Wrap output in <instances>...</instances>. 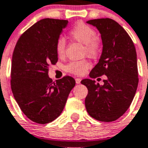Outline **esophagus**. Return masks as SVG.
<instances>
[{
	"mask_svg": "<svg viewBox=\"0 0 148 148\" xmlns=\"http://www.w3.org/2000/svg\"><path fill=\"white\" fill-rule=\"evenodd\" d=\"M75 81H76V83H77V84H80V83H81V81H82V79H81V78H79V77H77V78L75 79Z\"/></svg>",
	"mask_w": 148,
	"mask_h": 148,
	"instance_id": "esophagus-1",
	"label": "esophagus"
}]
</instances>
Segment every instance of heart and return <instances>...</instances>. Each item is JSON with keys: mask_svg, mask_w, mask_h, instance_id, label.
<instances>
[{"mask_svg": "<svg viewBox=\"0 0 148 148\" xmlns=\"http://www.w3.org/2000/svg\"><path fill=\"white\" fill-rule=\"evenodd\" d=\"M70 37L73 40L85 45L84 56H88L92 58L96 57L101 50V41L97 36L95 29L83 23L76 24L69 32ZM66 40L60 37L56 40L55 49L59 57H63L65 55ZM90 67V63L87 60L79 61H71L65 66V71L75 75H83Z\"/></svg>", "mask_w": 148, "mask_h": 148, "instance_id": "heart-1", "label": "heart"}]
</instances>
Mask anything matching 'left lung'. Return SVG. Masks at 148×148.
Wrapping results in <instances>:
<instances>
[{
	"mask_svg": "<svg viewBox=\"0 0 148 148\" xmlns=\"http://www.w3.org/2000/svg\"><path fill=\"white\" fill-rule=\"evenodd\" d=\"M101 34L103 52L89 76L96 78L106 75L104 84L92 79L81 83L88 88L85 100L88 114L100 121H113L123 115L130 108L138 86L137 60L134 44L130 35L113 19L88 20Z\"/></svg>",
	"mask_w": 148,
	"mask_h": 148,
	"instance_id": "8db88e82",
	"label": "left lung"
}]
</instances>
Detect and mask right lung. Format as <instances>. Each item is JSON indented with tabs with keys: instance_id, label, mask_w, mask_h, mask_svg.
Instances as JSON below:
<instances>
[{
	"instance_id": "right-lung-1",
	"label": "right lung",
	"mask_w": 148,
	"mask_h": 148,
	"mask_svg": "<svg viewBox=\"0 0 148 148\" xmlns=\"http://www.w3.org/2000/svg\"><path fill=\"white\" fill-rule=\"evenodd\" d=\"M67 20L44 18L18 38L12 54L11 88L14 98L27 118L38 124L54 121L62 113L75 80L71 76L52 82L49 66L58 56L56 40Z\"/></svg>"
}]
</instances>
